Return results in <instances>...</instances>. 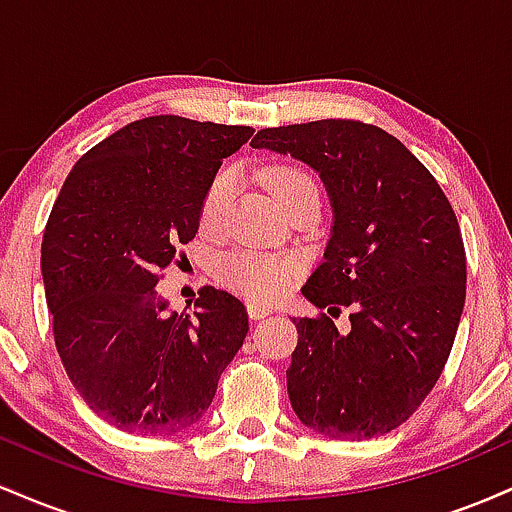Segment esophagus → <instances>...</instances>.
I'll return each mask as SVG.
<instances>
[{
	"mask_svg": "<svg viewBox=\"0 0 512 512\" xmlns=\"http://www.w3.org/2000/svg\"><path fill=\"white\" fill-rule=\"evenodd\" d=\"M248 313L252 320H262V317L272 315V308H269V305H262V303H250Z\"/></svg>",
	"mask_w": 512,
	"mask_h": 512,
	"instance_id": "34e87169",
	"label": "esophagus"
}]
</instances>
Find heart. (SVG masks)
<instances>
[{
  "label": "heart",
  "mask_w": 512,
  "mask_h": 512,
  "mask_svg": "<svg viewBox=\"0 0 512 512\" xmlns=\"http://www.w3.org/2000/svg\"><path fill=\"white\" fill-rule=\"evenodd\" d=\"M262 180L276 199L291 209L305 197L320 199L315 175L296 161L272 163L262 170ZM233 202V175L219 173L207 187V195L202 199V228L207 233L221 231L226 221L228 207ZM296 264L279 255H260L252 250H236L223 255L216 264V276L223 286L233 289L250 301H274L289 289Z\"/></svg>",
  "instance_id": "heart-1"
}]
</instances>
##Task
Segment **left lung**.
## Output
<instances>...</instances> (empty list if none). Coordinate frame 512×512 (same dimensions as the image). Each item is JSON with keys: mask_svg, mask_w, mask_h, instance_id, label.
Wrapping results in <instances>:
<instances>
[{"mask_svg": "<svg viewBox=\"0 0 512 512\" xmlns=\"http://www.w3.org/2000/svg\"><path fill=\"white\" fill-rule=\"evenodd\" d=\"M252 146L313 166L334 209L325 260L301 289L327 313L293 317V411L339 440L395 431L438 383L462 317L467 255L448 197L397 137L361 120L267 127ZM342 307L349 333L331 320Z\"/></svg>", "mask_w": 512, "mask_h": 512, "instance_id": "8db88e82", "label": "left lung"}]
</instances>
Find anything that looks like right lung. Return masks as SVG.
I'll return each mask as SVG.
<instances>
[{
  "instance_id": "obj_1",
  "label": "right lung",
  "mask_w": 512,
  "mask_h": 512,
  "mask_svg": "<svg viewBox=\"0 0 512 512\" xmlns=\"http://www.w3.org/2000/svg\"><path fill=\"white\" fill-rule=\"evenodd\" d=\"M243 125L180 115L134 120L76 161L40 248L57 354L110 426L168 436L197 424L248 334L245 305L204 286L195 313H166L156 284L195 238Z\"/></svg>"
}]
</instances>
